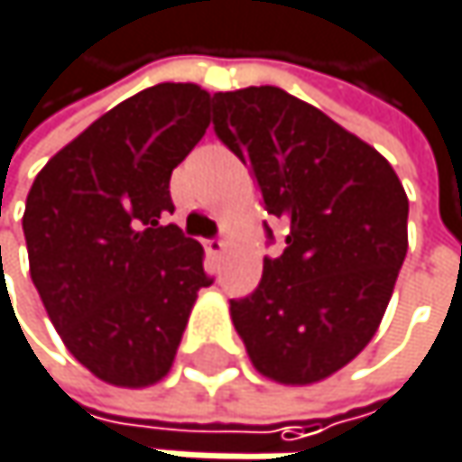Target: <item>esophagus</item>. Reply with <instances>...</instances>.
Returning <instances> with one entry per match:
<instances>
[{
	"label": "esophagus",
	"mask_w": 462,
	"mask_h": 462,
	"mask_svg": "<svg viewBox=\"0 0 462 462\" xmlns=\"http://www.w3.org/2000/svg\"><path fill=\"white\" fill-rule=\"evenodd\" d=\"M203 245H206V251H208L211 256H222V254H225V245H227V243H225L222 237H211V240H206Z\"/></svg>",
	"instance_id": "obj_1"
}]
</instances>
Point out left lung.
Returning a JSON list of instances; mask_svg holds the SVG:
<instances>
[{"instance_id": "obj_1", "label": "left lung", "mask_w": 462, "mask_h": 462, "mask_svg": "<svg viewBox=\"0 0 462 462\" xmlns=\"http://www.w3.org/2000/svg\"><path fill=\"white\" fill-rule=\"evenodd\" d=\"M214 134L259 184L286 248L230 300L254 366L286 385L342 369L374 337L407 256V192L391 162L281 88L214 93ZM267 243H275L264 222Z\"/></svg>"}]
</instances>
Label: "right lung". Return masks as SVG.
<instances>
[{
	"label": "right lung",
	"instance_id": "1",
	"mask_svg": "<svg viewBox=\"0 0 462 462\" xmlns=\"http://www.w3.org/2000/svg\"><path fill=\"white\" fill-rule=\"evenodd\" d=\"M211 96L162 82L98 117L32 184L23 214L32 281L71 356L141 388L173 364L189 310L214 278L176 225L171 173L208 128Z\"/></svg>",
	"mask_w": 462,
	"mask_h": 462
}]
</instances>
